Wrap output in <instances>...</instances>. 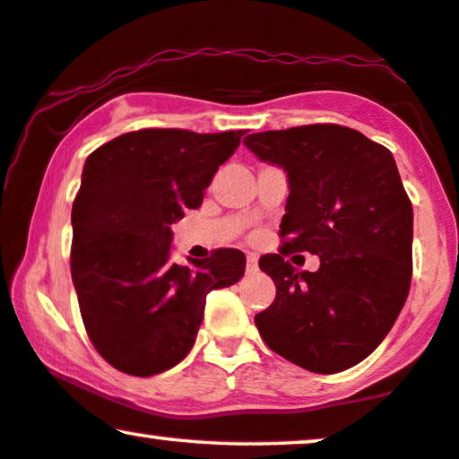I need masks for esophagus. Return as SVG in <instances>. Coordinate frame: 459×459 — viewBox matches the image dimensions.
Listing matches in <instances>:
<instances>
[{
    "mask_svg": "<svg viewBox=\"0 0 459 459\" xmlns=\"http://www.w3.org/2000/svg\"><path fill=\"white\" fill-rule=\"evenodd\" d=\"M259 272V259L255 255L247 256V273H256Z\"/></svg>",
    "mask_w": 459,
    "mask_h": 459,
    "instance_id": "1",
    "label": "esophagus"
}]
</instances>
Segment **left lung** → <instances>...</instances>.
I'll return each mask as SVG.
<instances>
[{"label":"left lung","mask_w":459,"mask_h":459,"mask_svg":"<svg viewBox=\"0 0 459 459\" xmlns=\"http://www.w3.org/2000/svg\"><path fill=\"white\" fill-rule=\"evenodd\" d=\"M248 150L288 173L280 255L259 267L275 299L255 324L284 359L336 374L372 353L403 309L411 284L413 209L393 154L342 125L247 135ZM311 252L317 273L283 256Z\"/></svg>","instance_id":"obj_1"}]
</instances>
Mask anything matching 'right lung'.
<instances>
[{
	"label": "right lung",
	"instance_id": "1",
	"mask_svg": "<svg viewBox=\"0 0 459 459\" xmlns=\"http://www.w3.org/2000/svg\"><path fill=\"white\" fill-rule=\"evenodd\" d=\"M244 131L140 129L87 156L73 203L71 275L93 347L112 368L154 376L190 353L206 294L236 284L247 256L217 248L178 265L171 225L203 204Z\"/></svg>",
	"mask_w": 459,
	"mask_h": 459
}]
</instances>
